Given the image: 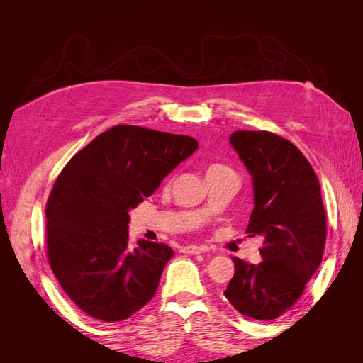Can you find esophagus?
I'll list each match as a JSON object with an SVG mask.
<instances>
[{
	"label": "esophagus",
	"instance_id": "obj_1",
	"mask_svg": "<svg viewBox=\"0 0 363 363\" xmlns=\"http://www.w3.org/2000/svg\"><path fill=\"white\" fill-rule=\"evenodd\" d=\"M207 248L206 247H199V245H186L182 248V252L184 255H201Z\"/></svg>",
	"mask_w": 363,
	"mask_h": 363
}]
</instances>
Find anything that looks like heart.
<instances>
[{
    "label": "heart",
    "instance_id": "heart-1",
    "mask_svg": "<svg viewBox=\"0 0 363 363\" xmlns=\"http://www.w3.org/2000/svg\"><path fill=\"white\" fill-rule=\"evenodd\" d=\"M215 172H232L233 174V171L228 167H225V164H218V163L212 164V167H208V169H207V174H215Z\"/></svg>",
    "mask_w": 363,
    "mask_h": 363
}]
</instances>
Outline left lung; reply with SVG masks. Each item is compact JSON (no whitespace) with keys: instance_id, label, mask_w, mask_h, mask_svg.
Masks as SVG:
<instances>
[{"instance_id":"left-lung-1","label":"left lung","mask_w":363,"mask_h":363,"mask_svg":"<svg viewBox=\"0 0 363 363\" xmlns=\"http://www.w3.org/2000/svg\"><path fill=\"white\" fill-rule=\"evenodd\" d=\"M228 142L252 182L255 208L247 233L262 236L263 247L257 265L233 257L235 276L224 295L239 313L276 320L300 298L323 259L320 182L303 152L284 138L239 130Z\"/></svg>"}]
</instances>
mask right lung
<instances>
[{
  "mask_svg": "<svg viewBox=\"0 0 363 363\" xmlns=\"http://www.w3.org/2000/svg\"><path fill=\"white\" fill-rule=\"evenodd\" d=\"M196 148L191 136L116 125L63 168L45 208L48 260L84 313L123 321L155 296L174 251L144 239L130 247L128 212Z\"/></svg>",
  "mask_w": 363,
  "mask_h": 363,
  "instance_id": "right-lung-1",
  "label": "right lung"
}]
</instances>
